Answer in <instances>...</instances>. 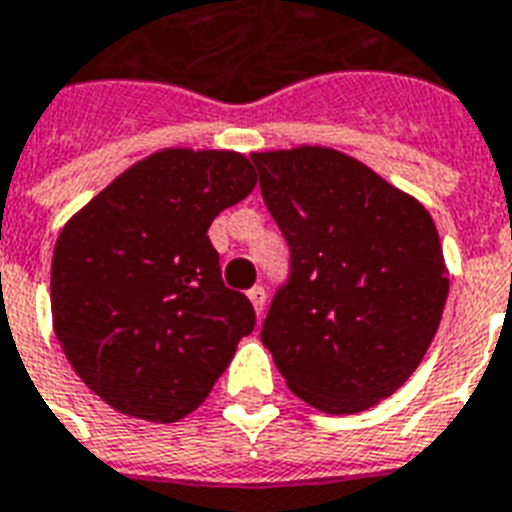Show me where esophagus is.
I'll list each match as a JSON object with an SVG mask.
<instances>
[{
  "instance_id": "1",
  "label": "esophagus",
  "mask_w": 512,
  "mask_h": 512,
  "mask_svg": "<svg viewBox=\"0 0 512 512\" xmlns=\"http://www.w3.org/2000/svg\"><path fill=\"white\" fill-rule=\"evenodd\" d=\"M249 300H252V306H255L257 314H263V308H265V300H268V295H265V287L263 284H255L252 290L247 292Z\"/></svg>"
}]
</instances>
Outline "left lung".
<instances>
[{
  "mask_svg": "<svg viewBox=\"0 0 512 512\" xmlns=\"http://www.w3.org/2000/svg\"><path fill=\"white\" fill-rule=\"evenodd\" d=\"M260 193L290 247V276L263 322L292 392L360 413L419 368L448 298L424 206L330 147L252 152Z\"/></svg>",
  "mask_w": 512,
  "mask_h": 512,
  "instance_id": "1",
  "label": "left lung"
}]
</instances>
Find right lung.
<instances>
[{
    "label": "right lung",
    "instance_id": "1",
    "mask_svg": "<svg viewBox=\"0 0 512 512\" xmlns=\"http://www.w3.org/2000/svg\"><path fill=\"white\" fill-rule=\"evenodd\" d=\"M255 182L239 152L161 150L64 225L50 268L56 338L115 411L163 424L193 413L255 330L206 236Z\"/></svg>",
    "mask_w": 512,
    "mask_h": 512
}]
</instances>
